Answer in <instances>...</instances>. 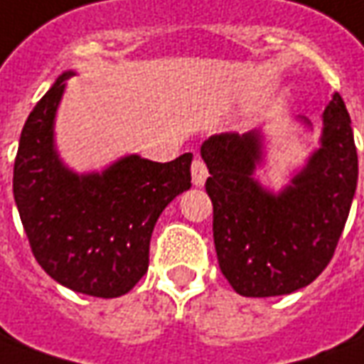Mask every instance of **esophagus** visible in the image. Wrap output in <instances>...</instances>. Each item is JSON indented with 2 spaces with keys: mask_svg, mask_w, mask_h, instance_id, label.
<instances>
[{
  "mask_svg": "<svg viewBox=\"0 0 364 364\" xmlns=\"http://www.w3.org/2000/svg\"><path fill=\"white\" fill-rule=\"evenodd\" d=\"M206 178H208V168L206 164L202 162V158H196L194 162H192V182H194V186L200 188L206 184Z\"/></svg>",
  "mask_w": 364,
  "mask_h": 364,
  "instance_id": "1",
  "label": "esophagus"
}]
</instances>
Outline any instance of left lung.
I'll list each match as a JSON object with an SVG mask.
<instances>
[{
    "instance_id": "left-lung-1",
    "label": "left lung",
    "mask_w": 364,
    "mask_h": 364,
    "mask_svg": "<svg viewBox=\"0 0 364 364\" xmlns=\"http://www.w3.org/2000/svg\"><path fill=\"white\" fill-rule=\"evenodd\" d=\"M295 122L313 130L305 117ZM200 154L210 172L218 263L234 291L275 297L315 282L337 247L359 178L350 117L339 92L321 114L319 146L279 190L255 176L267 158L263 130L210 136Z\"/></svg>"
}]
</instances>
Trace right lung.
<instances>
[{"label": "right lung", "mask_w": 364, "mask_h": 364, "mask_svg": "<svg viewBox=\"0 0 364 364\" xmlns=\"http://www.w3.org/2000/svg\"><path fill=\"white\" fill-rule=\"evenodd\" d=\"M75 73H61L25 120L14 198L47 275L73 291L112 299L129 293L149 269L158 218L192 186V154L164 164L124 154L102 170H73L57 150L55 120Z\"/></svg>", "instance_id": "1"}]
</instances>
